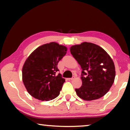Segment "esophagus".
<instances>
[{"instance_id": "34e87169", "label": "esophagus", "mask_w": 130, "mask_h": 130, "mask_svg": "<svg viewBox=\"0 0 130 130\" xmlns=\"http://www.w3.org/2000/svg\"><path fill=\"white\" fill-rule=\"evenodd\" d=\"M74 78H75V77H74V76H73V77H72V78H68V80H73V79H74Z\"/></svg>"}]
</instances>
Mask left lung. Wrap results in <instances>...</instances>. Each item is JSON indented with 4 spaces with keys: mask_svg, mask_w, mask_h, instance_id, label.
Instances as JSON below:
<instances>
[{
    "mask_svg": "<svg viewBox=\"0 0 130 130\" xmlns=\"http://www.w3.org/2000/svg\"><path fill=\"white\" fill-rule=\"evenodd\" d=\"M70 50L82 69V85L75 89L78 96L85 101L104 96L115 77L114 63L109 55L100 46L88 42L72 45Z\"/></svg>",
    "mask_w": 130,
    "mask_h": 130,
    "instance_id": "8db88e82",
    "label": "left lung"
}]
</instances>
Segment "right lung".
I'll use <instances>...</instances> for the list:
<instances>
[{"label": "right lung", "instance_id": "1", "mask_svg": "<svg viewBox=\"0 0 130 130\" xmlns=\"http://www.w3.org/2000/svg\"><path fill=\"white\" fill-rule=\"evenodd\" d=\"M67 48L56 42L40 46L28 56L22 67V81L26 90L38 100L48 101L59 95L65 79L57 75L58 61Z\"/></svg>", "mask_w": 130, "mask_h": 130}]
</instances>
